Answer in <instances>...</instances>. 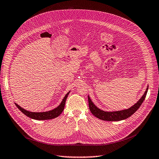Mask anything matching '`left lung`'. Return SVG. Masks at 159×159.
I'll return each instance as SVG.
<instances>
[{"instance_id": "1", "label": "left lung", "mask_w": 159, "mask_h": 159, "mask_svg": "<svg viewBox=\"0 0 159 159\" xmlns=\"http://www.w3.org/2000/svg\"><path fill=\"white\" fill-rule=\"evenodd\" d=\"M148 88H147L146 90L137 103H135L133 106L127 108V109L118 111H105L98 108L91 101V99L88 96V101H89V109L91 112L92 114L96 116L98 119L102 120H107V121H119L122 120H125L127 118L130 117L131 115H133L134 113L137 111L140 106L142 105L144 100L147 96V93L148 91Z\"/></svg>"}]
</instances>
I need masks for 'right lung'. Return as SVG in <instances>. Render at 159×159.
Masks as SVG:
<instances>
[{
  "instance_id": "1",
  "label": "right lung",
  "mask_w": 159,
  "mask_h": 159,
  "mask_svg": "<svg viewBox=\"0 0 159 159\" xmlns=\"http://www.w3.org/2000/svg\"><path fill=\"white\" fill-rule=\"evenodd\" d=\"M70 91L68 93L65 97H64V98L62 99V102H61V104L58 105L57 108H54V109L49 111H47V112H30V111H28L24 108H22L21 107H20L19 105H18L16 103H15L16 106L17 107V108L19 109L25 114L26 116H29V118H31L33 119H35V120H49V119H54V118H57V116H59L62 112L64 110L65 108V102H66V98L69 95Z\"/></svg>"
}]
</instances>
